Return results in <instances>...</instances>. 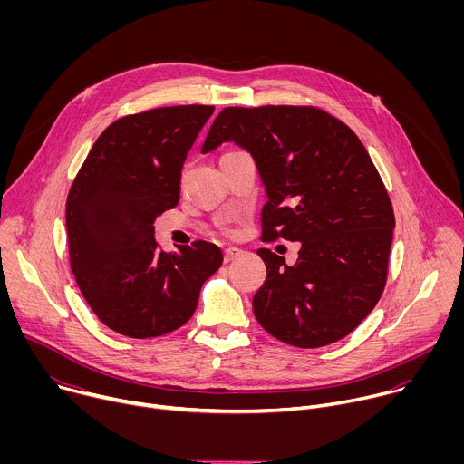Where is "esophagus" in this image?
Wrapping results in <instances>:
<instances>
[{"mask_svg": "<svg viewBox=\"0 0 464 464\" xmlns=\"http://www.w3.org/2000/svg\"><path fill=\"white\" fill-rule=\"evenodd\" d=\"M242 253H244V251L238 249V247H227V249L224 251V260H226V262H231V260L238 258Z\"/></svg>", "mask_w": 464, "mask_h": 464, "instance_id": "esophagus-1", "label": "esophagus"}]
</instances>
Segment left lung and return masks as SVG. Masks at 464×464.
I'll use <instances>...</instances> for the list:
<instances>
[{"label": "left lung", "mask_w": 464, "mask_h": 464, "mask_svg": "<svg viewBox=\"0 0 464 464\" xmlns=\"http://www.w3.org/2000/svg\"><path fill=\"white\" fill-rule=\"evenodd\" d=\"M235 141L266 187L262 240L301 242L299 258L262 247L266 281L253 297L260 326L301 349L334 343L369 315L387 281L394 213L362 141L317 106H229L202 152Z\"/></svg>", "instance_id": "obj_1"}]
</instances>
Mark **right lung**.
Wrapping results in <instances>:
<instances>
[{
	"mask_svg": "<svg viewBox=\"0 0 464 464\" xmlns=\"http://www.w3.org/2000/svg\"><path fill=\"white\" fill-rule=\"evenodd\" d=\"M213 111L185 104L113 121L72 183V272L93 314L122 336L156 338L185 324L222 266L220 247L206 240L163 251L152 226L178 206L187 152Z\"/></svg>",
	"mask_w": 464,
	"mask_h": 464,
	"instance_id": "obj_1",
	"label": "right lung"
}]
</instances>
